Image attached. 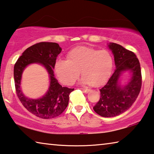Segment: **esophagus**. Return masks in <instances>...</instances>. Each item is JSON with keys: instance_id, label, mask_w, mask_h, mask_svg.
<instances>
[{"instance_id": "esophagus-1", "label": "esophagus", "mask_w": 154, "mask_h": 154, "mask_svg": "<svg viewBox=\"0 0 154 154\" xmlns=\"http://www.w3.org/2000/svg\"><path fill=\"white\" fill-rule=\"evenodd\" d=\"M82 90L85 93H88V92H90V90H89V89H87V88H82Z\"/></svg>"}]
</instances>
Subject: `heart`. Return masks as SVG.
I'll return each instance as SVG.
<instances>
[{
	"mask_svg": "<svg viewBox=\"0 0 154 154\" xmlns=\"http://www.w3.org/2000/svg\"><path fill=\"white\" fill-rule=\"evenodd\" d=\"M113 58L108 51L79 46L67 54V60L56 62L55 72L60 82L71 85L79 75L81 83L98 86L106 82L113 69Z\"/></svg>",
	"mask_w": 154,
	"mask_h": 154,
	"instance_id": "b5f03b06",
	"label": "heart"
}]
</instances>
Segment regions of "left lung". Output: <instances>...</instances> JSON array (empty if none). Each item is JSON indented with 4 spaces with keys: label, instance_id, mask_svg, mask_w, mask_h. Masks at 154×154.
<instances>
[{
    "label": "left lung",
    "instance_id": "8db88e82",
    "mask_svg": "<svg viewBox=\"0 0 154 154\" xmlns=\"http://www.w3.org/2000/svg\"><path fill=\"white\" fill-rule=\"evenodd\" d=\"M107 45L113 54L116 69L100 89V99L93 109L99 116L111 118L123 113L132 105L139 96L142 81L139 61L133 52L115 43ZM127 71L131 76L126 85H122L121 76Z\"/></svg>",
    "mask_w": 154,
    "mask_h": 154
}]
</instances>
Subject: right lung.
I'll use <instances>...</instances> for the list:
<instances>
[{
    "label": "right lung",
    "mask_w": 154,
    "mask_h": 154,
    "mask_svg": "<svg viewBox=\"0 0 154 154\" xmlns=\"http://www.w3.org/2000/svg\"><path fill=\"white\" fill-rule=\"evenodd\" d=\"M62 48L58 43L41 42L30 46L23 52L14 66V81L17 95L24 107L35 116L43 119L54 118L67 107L70 93L73 88L62 87L54 77V69ZM38 63L48 72L50 85L43 97L31 99L25 96L20 86L22 73L30 64Z\"/></svg>",
    "instance_id": "1"
}]
</instances>
